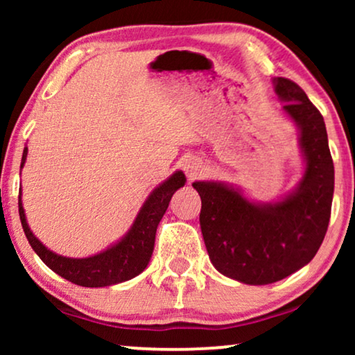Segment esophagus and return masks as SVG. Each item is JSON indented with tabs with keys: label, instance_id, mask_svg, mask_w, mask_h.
<instances>
[{
	"label": "esophagus",
	"instance_id": "esophagus-1",
	"mask_svg": "<svg viewBox=\"0 0 355 355\" xmlns=\"http://www.w3.org/2000/svg\"><path fill=\"white\" fill-rule=\"evenodd\" d=\"M184 171H186L189 178H197L203 171V164L198 158H191L184 164Z\"/></svg>",
	"mask_w": 355,
	"mask_h": 355
}]
</instances>
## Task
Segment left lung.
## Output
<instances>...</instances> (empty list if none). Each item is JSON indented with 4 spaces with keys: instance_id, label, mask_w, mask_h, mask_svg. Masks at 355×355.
Masks as SVG:
<instances>
[{
    "instance_id": "obj_1",
    "label": "left lung",
    "mask_w": 355,
    "mask_h": 355,
    "mask_svg": "<svg viewBox=\"0 0 355 355\" xmlns=\"http://www.w3.org/2000/svg\"><path fill=\"white\" fill-rule=\"evenodd\" d=\"M275 92L299 128L305 173L289 196L254 203L223 182L197 181L200 227L211 263L244 284H271L313 259L327 234L334 166L323 116L295 82L278 77Z\"/></svg>"
}]
</instances>
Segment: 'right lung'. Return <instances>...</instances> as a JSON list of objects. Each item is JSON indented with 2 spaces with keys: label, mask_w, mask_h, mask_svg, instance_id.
Wrapping results in <instances>:
<instances>
[{
  "label": "right lung",
  "mask_w": 355,
  "mask_h": 355,
  "mask_svg": "<svg viewBox=\"0 0 355 355\" xmlns=\"http://www.w3.org/2000/svg\"><path fill=\"white\" fill-rule=\"evenodd\" d=\"M27 158V147L24 148L21 168ZM186 184V176L182 171H176L171 178L150 193L147 200L140 208L132 227L118 244L111 245L100 254L87 257V259H69V257L58 255L46 249L40 241L33 236L27 225L26 213H24L22 200L19 196V216L26 232V237L35 254L40 257L48 268H51L62 278L71 283L85 286V288H103L132 279L147 268L153 254L155 234H157L158 223L169 205L173 193Z\"/></svg>",
  "instance_id": "right-lung-1"
}]
</instances>
